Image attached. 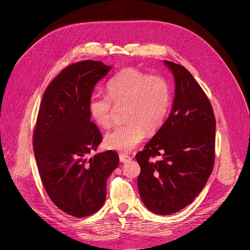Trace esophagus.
<instances>
[{"label":"esophagus","instance_id":"34e87169","mask_svg":"<svg viewBox=\"0 0 250 250\" xmlns=\"http://www.w3.org/2000/svg\"><path fill=\"white\" fill-rule=\"evenodd\" d=\"M130 159V157L129 156H127V155H125V154H121L120 155V160H121V162H124V163H126L127 161H129Z\"/></svg>","mask_w":250,"mask_h":250}]
</instances>
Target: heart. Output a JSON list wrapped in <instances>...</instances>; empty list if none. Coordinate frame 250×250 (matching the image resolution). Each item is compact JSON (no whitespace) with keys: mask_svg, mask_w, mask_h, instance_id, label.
<instances>
[{"mask_svg":"<svg viewBox=\"0 0 250 250\" xmlns=\"http://www.w3.org/2000/svg\"><path fill=\"white\" fill-rule=\"evenodd\" d=\"M108 94H92L89 112L92 120L103 128L112 125L116 107L125 106V125L115 127L104 138L107 149L121 153L134 150L146 136L157 132L165 123L171 106V91L166 79L135 68H125L107 84Z\"/></svg>","mask_w":250,"mask_h":250,"instance_id":"1","label":"heart"}]
</instances>
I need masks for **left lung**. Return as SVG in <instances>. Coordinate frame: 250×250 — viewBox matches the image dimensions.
Here are the masks:
<instances>
[{"instance_id":"obj_1","label":"left lung","mask_w":250,"mask_h":250,"mask_svg":"<svg viewBox=\"0 0 250 250\" xmlns=\"http://www.w3.org/2000/svg\"><path fill=\"white\" fill-rule=\"evenodd\" d=\"M175 80L167 121L136 159L143 203L158 215L176 213L204 188L215 163L216 118L205 91L183 65L165 61ZM159 156L158 161L153 158Z\"/></svg>"}]
</instances>
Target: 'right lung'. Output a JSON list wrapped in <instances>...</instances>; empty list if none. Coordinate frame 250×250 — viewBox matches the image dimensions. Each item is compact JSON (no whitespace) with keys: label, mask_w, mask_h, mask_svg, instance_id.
<instances>
[{"label":"right lung","mask_w":250,"mask_h":250,"mask_svg":"<svg viewBox=\"0 0 250 250\" xmlns=\"http://www.w3.org/2000/svg\"><path fill=\"white\" fill-rule=\"evenodd\" d=\"M110 69L91 60L69 64L47 86L36 118L33 150L43 188L52 203L76 218L99 211L106 180L120 163L112 150L88 158L103 139L91 122L89 100Z\"/></svg>","instance_id":"obj_1"}]
</instances>
